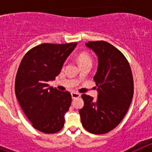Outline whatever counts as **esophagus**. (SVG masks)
I'll list each match as a JSON object with an SVG mask.
<instances>
[{"mask_svg":"<svg viewBox=\"0 0 152 152\" xmlns=\"http://www.w3.org/2000/svg\"><path fill=\"white\" fill-rule=\"evenodd\" d=\"M71 95H72V99H75V98H77V97H79V96H80V94H79V93H77V92H72L71 93Z\"/></svg>","mask_w":152,"mask_h":152,"instance_id":"34e87169","label":"esophagus"}]
</instances>
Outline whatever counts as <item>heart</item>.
<instances>
[{
	"label": "heart",
	"instance_id": "1",
	"mask_svg": "<svg viewBox=\"0 0 152 152\" xmlns=\"http://www.w3.org/2000/svg\"><path fill=\"white\" fill-rule=\"evenodd\" d=\"M78 61L79 63H80V64H85V63H91V64L92 59H91V58L90 57L89 55L83 53V54H80V56H79Z\"/></svg>",
	"mask_w": 152,
	"mask_h": 152
}]
</instances>
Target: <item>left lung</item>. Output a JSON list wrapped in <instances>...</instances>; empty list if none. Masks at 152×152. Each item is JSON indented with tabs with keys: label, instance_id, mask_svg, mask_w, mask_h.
<instances>
[{
	"label": "left lung",
	"instance_id": "left-lung-1",
	"mask_svg": "<svg viewBox=\"0 0 152 152\" xmlns=\"http://www.w3.org/2000/svg\"><path fill=\"white\" fill-rule=\"evenodd\" d=\"M88 49L98 58L94 80L97 98L83 94L84 105L79 110L80 121L93 134L109 132L120 123L131 104L134 92L129 64L116 48L104 41L88 42Z\"/></svg>",
	"mask_w": 152,
	"mask_h": 152
}]
</instances>
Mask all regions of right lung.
Masks as SVG:
<instances>
[{
    "label": "right lung",
    "instance_id": "right-lung-1",
    "mask_svg": "<svg viewBox=\"0 0 152 152\" xmlns=\"http://www.w3.org/2000/svg\"><path fill=\"white\" fill-rule=\"evenodd\" d=\"M77 44L39 45L24 56L19 66L16 96L33 127L42 132L56 133L64 126L72 96L68 91L49 87L48 82L59 75Z\"/></svg>",
    "mask_w": 152,
    "mask_h": 152
}]
</instances>
